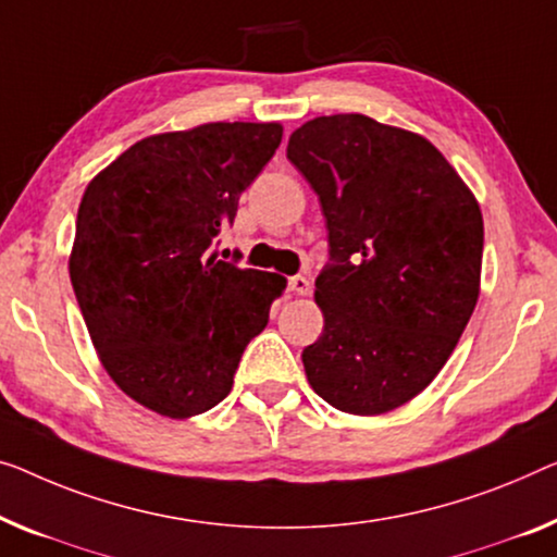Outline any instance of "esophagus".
Returning <instances> with one entry per match:
<instances>
[{
  "mask_svg": "<svg viewBox=\"0 0 557 557\" xmlns=\"http://www.w3.org/2000/svg\"><path fill=\"white\" fill-rule=\"evenodd\" d=\"M287 287L293 289L295 295H310V293H312V282H310V277H307V275L289 277V280H287Z\"/></svg>",
  "mask_w": 557,
  "mask_h": 557,
  "instance_id": "1",
  "label": "esophagus"
}]
</instances>
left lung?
Returning <instances> with one entry per match:
<instances>
[{
    "mask_svg": "<svg viewBox=\"0 0 557 557\" xmlns=\"http://www.w3.org/2000/svg\"><path fill=\"white\" fill-rule=\"evenodd\" d=\"M287 160L320 197L330 243L307 380L343 412L400 408L433 383L475 310L478 199L425 137L364 114L305 122Z\"/></svg>",
    "mask_w": 557,
    "mask_h": 557,
    "instance_id": "1",
    "label": "left lung"
}]
</instances>
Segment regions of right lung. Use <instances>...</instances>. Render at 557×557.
<instances>
[{
	"instance_id": "obj_1",
	"label": "right lung",
	"mask_w": 557,
	"mask_h": 557,
	"mask_svg": "<svg viewBox=\"0 0 557 557\" xmlns=\"http://www.w3.org/2000/svg\"><path fill=\"white\" fill-rule=\"evenodd\" d=\"M282 143L277 122H210L139 139L89 182L70 277L122 393L185 420L225 400L247 343L285 289L210 252Z\"/></svg>"
}]
</instances>
